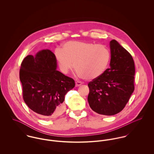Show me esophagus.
Wrapping results in <instances>:
<instances>
[{"label":"esophagus","mask_w":154,"mask_h":154,"mask_svg":"<svg viewBox=\"0 0 154 154\" xmlns=\"http://www.w3.org/2000/svg\"><path fill=\"white\" fill-rule=\"evenodd\" d=\"M82 84V83L81 82H79V81H77L75 83V86L76 87H79L80 85H81Z\"/></svg>","instance_id":"34e87169"}]
</instances>
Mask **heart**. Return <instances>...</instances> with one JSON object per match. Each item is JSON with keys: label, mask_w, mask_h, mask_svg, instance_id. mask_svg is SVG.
<instances>
[{"label": "heart", "mask_w": 154, "mask_h": 154, "mask_svg": "<svg viewBox=\"0 0 154 154\" xmlns=\"http://www.w3.org/2000/svg\"><path fill=\"white\" fill-rule=\"evenodd\" d=\"M60 70L67 73L73 67L76 73L87 79L100 76L105 71L110 58L109 50L104 45L81 42H69L55 51Z\"/></svg>", "instance_id": "heart-1"}]
</instances>
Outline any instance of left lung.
Wrapping results in <instances>:
<instances>
[{"label":"left lung","instance_id":"obj_1","mask_svg":"<svg viewBox=\"0 0 154 154\" xmlns=\"http://www.w3.org/2000/svg\"><path fill=\"white\" fill-rule=\"evenodd\" d=\"M110 67L88 84L90 107L106 116L123 110L134 89L135 67L131 54L115 40L110 42Z\"/></svg>","mask_w":154,"mask_h":154}]
</instances>
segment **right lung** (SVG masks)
<instances>
[{
    "label": "right lung",
    "instance_id": "add662e5",
    "mask_svg": "<svg viewBox=\"0 0 154 154\" xmlns=\"http://www.w3.org/2000/svg\"><path fill=\"white\" fill-rule=\"evenodd\" d=\"M57 60L50 50H42L22 61L20 79L23 99L28 107L43 118L55 117L64 109L67 92L75 87L74 80L56 70Z\"/></svg>",
    "mask_w": 154,
    "mask_h": 154
}]
</instances>
